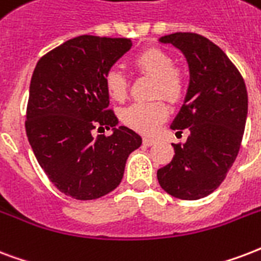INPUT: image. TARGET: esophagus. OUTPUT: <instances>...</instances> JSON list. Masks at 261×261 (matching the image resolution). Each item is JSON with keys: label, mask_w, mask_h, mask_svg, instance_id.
Wrapping results in <instances>:
<instances>
[{"label": "esophagus", "mask_w": 261, "mask_h": 261, "mask_svg": "<svg viewBox=\"0 0 261 261\" xmlns=\"http://www.w3.org/2000/svg\"><path fill=\"white\" fill-rule=\"evenodd\" d=\"M154 143H155V140H152V139H150V138L143 139V144H144V146L150 147V146H152Z\"/></svg>", "instance_id": "esophagus-1"}]
</instances>
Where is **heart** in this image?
Here are the masks:
<instances>
[{
    "label": "heart",
    "mask_w": 261,
    "mask_h": 261,
    "mask_svg": "<svg viewBox=\"0 0 261 261\" xmlns=\"http://www.w3.org/2000/svg\"><path fill=\"white\" fill-rule=\"evenodd\" d=\"M138 71L154 77L155 84L152 96H164L169 101H177L183 95L184 81L175 68V62L169 54L158 48L143 50L133 59ZM105 86L109 96L115 101L126 97L128 82L122 72L111 68L106 72ZM168 107L161 99L152 101H135L121 111V121L128 128L143 135H152L168 118Z\"/></svg>",
    "instance_id": "obj_1"
}]
</instances>
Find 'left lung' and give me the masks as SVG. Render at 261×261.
Listing matches in <instances>:
<instances>
[{"label": "left lung", "instance_id": "1", "mask_svg": "<svg viewBox=\"0 0 261 261\" xmlns=\"http://www.w3.org/2000/svg\"><path fill=\"white\" fill-rule=\"evenodd\" d=\"M183 52L190 85L170 128L187 142L172 144L175 155L156 172L160 186L172 197L195 201L212 194L226 179L240 151L248 115V92L241 72L212 41L195 33L161 37Z\"/></svg>", "mask_w": 261, "mask_h": 261}]
</instances>
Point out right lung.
<instances>
[{
    "label": "right lung",
    "mask_w": 261,
    "mask_h": 261,
    "mask_svg": "<svg viewBox=\"0 0 261 261\" xmlns=\"http://www.w3.org/2000/svg\"><path fill=\"white\" fill-rule=\"evenodd\" d=\"M132 46L128 38L80 35L44 55L35 66L26 133L40 166L59 191L81 201L118 187L129 154L142 138L118 126L109 110L105 75ZM113 135L94 136V129Z\"/></svg>",
    "instance_id": "add662e5"
}]
</instances>
